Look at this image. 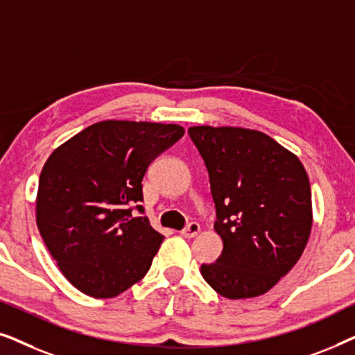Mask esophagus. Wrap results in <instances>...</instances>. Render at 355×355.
Here are the masks:
<instances>
[{
    "label": "esophagus",
    "instance_id": "obj_1",
    "mask_svg": "<svg viewBox=\"0 0 355 355\" xmlns=\"http://www.w3.org/2000/svg\"><path fill=\"white\" fill-rule=\"evenodd\" d=\"M198 232H200V226H198V223H189L187 227H184L181 231V236L186 237V239H192V237H196Z\"/></svg>",
    "mask_w": 355,
    "mask_h": 355
}]
</instances>
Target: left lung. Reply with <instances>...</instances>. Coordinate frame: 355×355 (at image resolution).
Segmentation results:
<instances>
[{
    "label": "left lung",
    "instance_id": "8db88e82",
    "mask_svg": "<svg viewBox=\"0 0 355 355\" xmlns=\"http://www.w3.org/2000/svg\"><path fill=\"white\" fill-rule=\"evenodd\" d=\"M189 135L208 169L223 239L220 259L202 265L203 279L226 299L268 293L297 263L312 231L304 164L260 130L193 125Z\"/></svg>",
    "mask_w": 355,
    "mask_h": 355
}]
</instances>
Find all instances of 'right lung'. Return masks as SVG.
I'll use <instances>...</instances> for the list:
<instances>
[{
    "instance_id": "right-lung-1",
    "label": "right lung",
    "mask_w": 355,
    "mask_h": 355,
    "mask_svg": "<svg viewBox=\"0 0 355 355\" xmlns=\"http://www.w3.org/2000/svg\"><path fill=\"white\" fill-rule=\"evenodd\" d=\"M182 135L178 124L100 121L46 159L37 226L58 268L80 293L111 299L147 275L163 236L147 216L132 218V205L144 200L148 164Z\"/></svg>"
}]
</instances>
